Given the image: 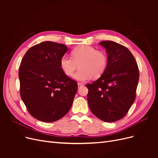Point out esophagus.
I'll use <instances>...</instances> for the list:
<instances>
[{"label":"esophagus","instance_id":"34e87169","mask_svg":"<svg viewBox=\"0 0 158 158\" xmlns=\"http://www.w3.org/2000/svg\"><path fill=\"white\" fill-rule=\"evenodd\" d=\"M83 85H84V84H83L82 83H80V82H78V88L82 87V86H83Z\"/></svg>","mask_w":158,"mask_h":158}]
</instances>
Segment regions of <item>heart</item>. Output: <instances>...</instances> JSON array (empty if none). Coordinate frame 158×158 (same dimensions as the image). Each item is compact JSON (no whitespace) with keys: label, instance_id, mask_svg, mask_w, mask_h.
Listing matches in <instances>:
<instances>
[{"label":"heart","instance_id":"1","mask_svg":"<svg viewBox=\"0 0 158 158\" xmlns=\"http://www.w3.org/2000/svg\"><path fill=\"white\" fill-rule=\"evenodd\" d=\"M71 57L64 55L60 59V68L67 76L74 75L78 81L85 82L92 77L99 78L106 70L108 58L105 52L89 45H79L71 51Z\"/></svg>","mask_w":158,"mask_h":158}]
</instances>
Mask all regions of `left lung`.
<instances>
[{
  "instance_id": "1",
  "label": "left lung",
  "mask_w": 158,
  "mask_h": 158,
  "mask_svg": "<svg viewBox=\"0 0 158 158\" xmlns=\"http://www.w3.org/2000/svg\"><path fill=\"white\" fill-rule=\"evenodd\" d=\"M99 45L106 49L108 64L98 80L85 85L91 111L105 122L126 115L136 98L139 71L135 57L127 47L111 41Z\"/></svg>"
}]
</instances>
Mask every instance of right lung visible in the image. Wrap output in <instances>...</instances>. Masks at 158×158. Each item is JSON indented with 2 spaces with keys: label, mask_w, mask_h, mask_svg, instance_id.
<instances>
[{
  "label": "right lung",
  "mask_w": 158,
  "mask_h": 158,
  "mask_svg": "<svg viewBox=\"0 0 158 158\" xmlns=\"http://www.w3.org/2000/svg\"><path fill=\"white\" fill-rule=\"evenodd\" d=\"M68 50L65 45L44 41L31 47L22 60L18 73L20 96L37 120H59L72 107L77 82L60 68V59Z\"/></svg>",
  "instance_id": "right-lung-1"
}]
</instances>
